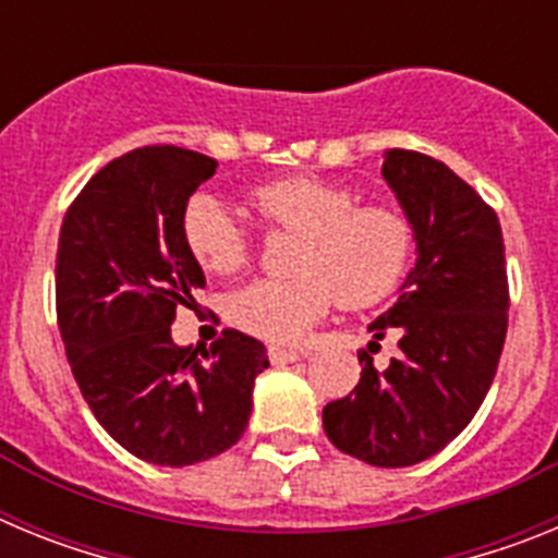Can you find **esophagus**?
Here are the masks:
<instances>
[{"label":"esophagus","mask_w":558,"mask_h":558,"mask_svg":"<svg viewBox=\"0 0 558 558\" xmlns=\"http://www.w3.org/2000/svg\"><path fill=\"white\" fill-rule=\"evenodd\" d=\"M268 357L274 366H288V363H295V360L302 357V354L295 352V349H279V347H270L268 349Z\"/></svg>","instance_id":"obj_1"}]
</instances>
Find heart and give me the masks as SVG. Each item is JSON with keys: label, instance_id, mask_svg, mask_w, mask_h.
Wrapping results in <instances>:
<instances>
[{"label": "heart", "instance_id": "obj_1", "mask_svg": "<svg viewBox=\"0 0 558 558\" xmlns=\"http://www.w3.org/2000/svg\"><path fill=\"white\" fill-rule=\"evenodd\" d=\"M251 204L274 229L304 234L293 265L299 279H256L229 299L231 322L276 347L302 343L338 299L352 310L379 304L413 263L416 229L405 211L386 204L357 206V195L335 181L318 175L270 181L251 192ZM181 231L190 254L211 274H234L248 263V231L209 192L186 201Z\"/></svg>", "mask_w": 558, "mask_h": 558}]
</instances>
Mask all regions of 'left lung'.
Returning a JSON list of instances; mask_svg holds the SVG:
<instances>
[{"label": "left lung", "instance_id": "left-lung-1", "mask_svg": "<svg viewBox=\"0 0 558 558\" xmlns=\"http://www.w3.org/2000/svg\"><path fill=\"white\" fill-rule=\"evenodd\" d=\"M383 175L416 229L418 259L402 295L372 329L399 332V354L324 408L340 452L372 466H413L470 425L497 374L509 329L506 245L495 209L445 161L386 153Z\"/></svg>", "mask_w": 558, "mask_h": 558}]
</instances>
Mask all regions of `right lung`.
<instances>
[{"mask_svg": "<svg viewBox=\"0 0 558 558\" xmlns=\"http://www.w3.org/2000/svg\"><path fill=\"white\" fill-rule=\"evenodd\" d=\"M215 170L204 153L136 147L88 179L58 236V329L83 399L117 445L159 466L236 445L254 377L270 366L236 329L201 352L170 338L175 310L206 284L181 215Z\"/></svg>", "mask_w": 558, "mask_h": 558, "instance_id": "1", "label": "right lung"}]
</instances>
